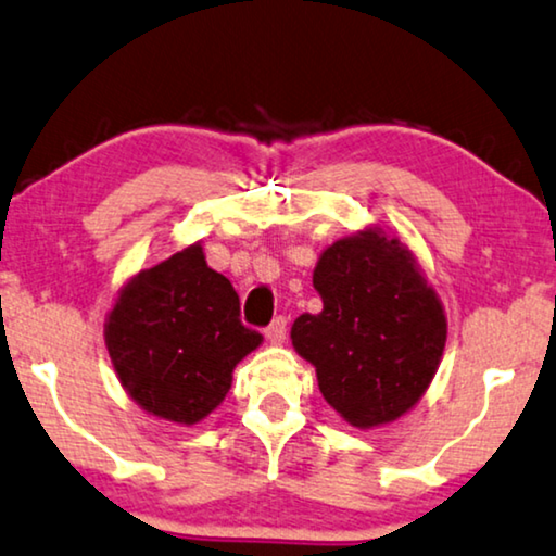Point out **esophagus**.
Listing matches in <instances>:
<instances>
[{"label":"esophagus","mask_w":556,"mask_h":556,"mask_svg":"<svg viewBox=\"0 0 556 556\" xmlns=\"http://www.w3.org/2000/svg\"><path fill=\"white\" fill-rule=\"evenodd\" d=\"M264 338H267L271 345H281L287 338V319L285 317H277L275 323H271L267 330H264Z\"/></svg>","instance_id":"34e87169"}]
</instances>
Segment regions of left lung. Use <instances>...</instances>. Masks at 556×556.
<instances>
[{
	"mask_svg": "<svg viewBox=\"0 0 556 556\" xmlns=\"http://www.w3.org/2000/svg\"><path fill=\"white\" fill-rule=\"evenodd\" d=\"M323 312L300 315L292 345L319 393L353 428L393 424L418 405L441 365L448 319L410 247L365 226L319 254Z\"/></svg>",
	"mask_w": 556,
	"mask_h": 556,
	"instance_id": "8db88e82",
	"label": "left lung"
}]
</instances>
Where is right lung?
<instances>
[{
  "label": "right lung",
  "mask_w": 556,
  "mask_h": 556,
  "mask_svg": "<svg viewBox=\"0 0 556 556\" xmlns=\"http://www.w3.org/2000/svg\"><path fill=\"white\" fill-rule=\"evenodd\" d=\"M262 334L239 319L231 281L206 264L201 241L121 287L105 348L125 393L148 416L193 426L214 413Z\"/></svg>",
  "instance_id": "right-lung-1"
}]
</instances>
